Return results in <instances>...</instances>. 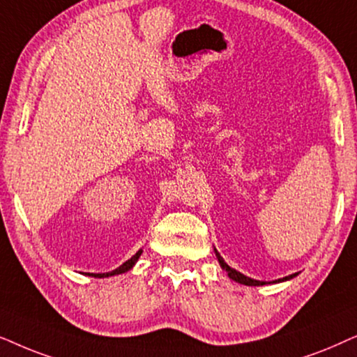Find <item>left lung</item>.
<instances>
[{
  "instance_id": "1",
  "label": "left lung",
  "mask_w": 357,
  "mask_h": 357,
  "mask_svg": "<svg viewBox=\"0 0 357 357\" xmlns=\"http://www.w3.org/2000/svg\"><path fill=\"white\" fill-rule=\"evenodd\" d=\"M215 256H217V259H218V263H220V266H222V269H225L227 273H228V278L231 279V281H235V282H240V284H245V286H264V281H256V279H251V278H248V275H245V274H241V273H238V271L236 269H234V268H230V266H228L225 261H223V258L220 255H218V251L215 250ZM294 275H297V274H291V275H286V278H282V279H278V281H274V282H282V281H289V279H292Z\"/></svg>"
}]
</instances>
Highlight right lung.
<instances>
[{
    "label": "right lung",
    "instance_id": "add662e5",
    "mask_svg": "<svg viewBox=\"0 0 357 357\" xmlns=\"http://www.w3.org/2000/svg\"><path fill=\"white\" fill-rule=\"evenodd\" d=\"M140 255H142V250L137 251V253H135L134 256H132V258H130L129 261H126V263H123L122 266H119L117 269L111 271V273H102V274H91V275H94V278H109V275H116V274L127 273V271H130L132 268H134V264L137 263V259L140 258ZM88 274H89V273H88Z\"/></svg>",
    "mask_w": 357,
    "mask_h": 357
}]
</instances>
